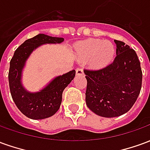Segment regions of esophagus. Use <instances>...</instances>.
<instances>
[{
	"label": "esophagus",
	"instance_id": "esophagus-1",
	"mask_svg": "<svg viewBox=\"0 0 150 150\" xmlns=\"http://www.w3.org/2000/svg\"><path fill=\"white\" fill-rule=\"evenodd\" d=\"M76 75H83L84 73H83V70L82 68H77L76 69Z\"/></svg>",
	"mask_w": 150,
	"mask_h": 150
}]
</instances>
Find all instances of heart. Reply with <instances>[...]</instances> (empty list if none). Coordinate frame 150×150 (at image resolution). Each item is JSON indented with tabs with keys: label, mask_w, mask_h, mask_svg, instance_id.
Listing matches in <instances>:
<instances>
[{
	"label": "heart",
	"mask_w": 150,
	"mask_h": 150,
	"mask_svg": "<svg viewBox=\"0 0 150 150\" xmlns=\"http://www.w3.org/2000/svg\"><path fill=\"white\" fill-rule=\"evenodd\" d=\"M76 50L80 59L89 60L91 65L96 68L108 65L116 53L115 46L111 42L93 38L80 42Z\"/></svg>",
	"instance_id": "1"
}]
</instances>
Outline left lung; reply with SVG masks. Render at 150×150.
Segmentation results:
<instances>
[{
  "label": "left lung",
  "instance_id": "1",
  "mask_svg": "<svg viewBox=\"0 0 150 150\" xmlns=\"http://www.w3.org/2000/svg\"><path fill=\"white\" fill-rule=\"evenodd\" d=\"M116 57L100 69L83 70L88 84L86 104L103 117H116L130 110L138 97L142 83L141 63L134 50L114 40Z\"/></svg>",
  "mask_w": 150,
  "mask_h": 150
}]
</instances>
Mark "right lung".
<instances>
[{
    "mask_svg": "<svg viewBox=\"0 0 150 150\" xmlns=\"http://www.w3.org/2000/svg\"><path fill=\"white\" fill-rule=\"evenodd\" d=\"M64 41L62 38L51 37L39 34L25 41L18 49L10 61L8 83L13 100L25 116L33 120L46 119L54 115L62 103V92L75 78L72 70L56 76L40 91L31 92L22 84V72L27 59L34 50L44 44H58Z\"/></svg>",
    "mask_w": 150,
    "mask_h": 150,
    "instance_id": "obj_1",
    "label": "right lung"
}]
</instances>
